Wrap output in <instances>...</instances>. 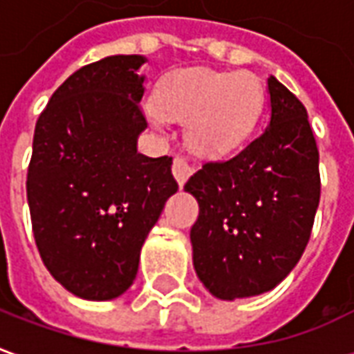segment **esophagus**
Instances as JSON below:
<instances>
[{"label":"esophagus","mask_w":354,"mask_h":354,"mask_svg":"<svg viewBox=\"0 0 354 354\" xmlns=\"http://www.w3.org/2000/svg\"><path fill=\"white\" fill-rule=\"evenodd\" d=\"M192 165L185 161L184 157H180V155L174 157V161H172V174H174V178L178 180V184L184 185L185 180L192 176Z\"/></svg>","instance_id":"esophagus-1"}]
</instances>
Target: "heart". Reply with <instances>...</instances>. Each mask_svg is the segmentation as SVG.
Returning a JSON list of instances; mask_svg holds the SVG:
<instances>
[{
    "label": "heart",
    "instance_id": "1",
    "mask_svg": "<svg viewBox=\"0 0 354 354\" xmlns=\"http://www.w3.org/2000/svg\"><path fill=\"white\" fill-rule=\"evenodd\" d=\"M263 100V87L254 73L182 70L162 81L151 117L159 124L162 115L187 121L189 144L207 153H220L252 132Z\"/></svg>",
    "mask_w": 354,
    "mask_h": 354
}]
</instances>
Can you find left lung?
<instances>
[{
  "instance_id": "8db88e82",
  "label": "left lung",
  "mask_w": 354,
  "mask_h": 354,
  "mask_svg": "<svg viewBox=\"0 0 354 354\" xmlns=\"http://www.w3.org/2000/svg\"><path fill=\"white\" fill-rule=\"evenodd\" d=\"M267 85L269 127L184 185L199 203L193 266L220 299L273 290L301 258L319 208V147L307 109L274 77Z\"/></svg>"
}]
</instances>
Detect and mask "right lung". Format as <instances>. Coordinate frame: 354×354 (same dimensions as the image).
Listing matches in <instances>:
<instances>
[{
    "instance_id": "1",
    "label": "right lung",
    "mask_w": 354,
    "mask_h": 354,
    "mask_svg": "<svg viewBox=\"0 0 354 354\" xmlns=\"http://www.w3.org/2000/svg\"><path fill=\"white\" fill-rule=\"evenodd\" d=\"M138 55L72 73L35 123L26 193L43 263L83 299H111L136 277L140 250L178 192L172 157L138 153L147 127Z\"/></svg>"
}]
</instances>
